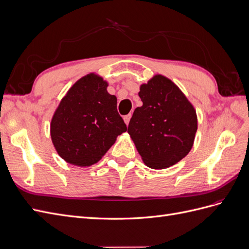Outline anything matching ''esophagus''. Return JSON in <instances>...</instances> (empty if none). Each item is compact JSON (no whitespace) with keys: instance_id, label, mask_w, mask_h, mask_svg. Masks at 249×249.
I'll list each match as a JSON object with an SVG mask.
<instances>
[{"instance_id":"34e87169","label":"esophagus","mask_w":249,"mask_h":249,"mask_svg":"<svg viewBox=\"0 0 249 249\" xmlns=\"http://www.w3.org/2000/svg\"><path fill=\"white\" fill-rule=\"evenodd\" d=\"M131 114H127V115H125L124 117V123H125V124L127 125L129 124V123H130V119H131Z\"/></svg>"}]
</instances>
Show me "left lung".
Here are the masks:
<instances>
[{"label": "left lung", "mask_w": 249, "mask_h": 249, "mask_svg": "<svg viewBox=\"0 0 249 249\" xmlns=\"http://www.w3.org/2000/svg\"><path fill=\"white\" fill-rule=\"evenodd\" d=\"M138 94L143 105L135 109L127 133L149 168H168L193 146L196 111L182 90L162 74L142 84Z\"/></svg>", "instance_id": "obj_1"}]
</instances>
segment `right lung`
Here are the masks:
<instances>
[{
    "instance_id": "obj_1",
    "label": "right lung",
    "mask_w": 249,
    "mask_h": 249,
    "mask_svg": "<svg viewBox=\"0 0 249 249\" xmlns=\"http://www.w3.org/2000/svg\"><path fill=\"white\" fill-rule=\"evenodd\" d=\"M107 87L102 77L86 74L70 88L53 115L52 142L67 163L80 167L97 163L126 131L116 96Z\"/></svg>"
}]
</instances>
